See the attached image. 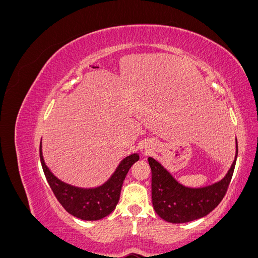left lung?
Returning <instances> with one entry per match:
<instances>
[{
	"label": "left lung",
	"mask_w": 258,
	"mask_h": 258,
	"mask_svg": "<svg viewBox=\"0 0 258 258\" xmlns=\"http://www.w3.org/2000/svg\"><path fill=\"white\" fill-rule=\"evenodd\" d=\"M238 157L236 139V156L230 169L221 181L199 188H192L178 183L160 162L148 157L152 170L153 207L162 220L173 224L188 223L208 215L223 200L231 181Z\"/></svg>",
	"instance_id": "1"
}]
</instances>
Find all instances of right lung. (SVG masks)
<instances>
[{
	"label": "right lung",
	"mask_w": 258,
	"mask_h": 258,
	"mask_svg": "<svg viewBox=\"0 0 258 258\" xmlns=\"http://www.w3.org/2000/svg\"><path fill=\"white\" fill-rule=\"evenodd\" d=\"M40 158L46 179L54 196L70 214L84 221H98L111 214L119 201L121 186L129 169L139 160L135 153L123 158L107 181L95 188H82L67 184L53 175L46 166L40 145Z\"/></svg>",
	"instance_id": "obj_1"
}]
</instances>
